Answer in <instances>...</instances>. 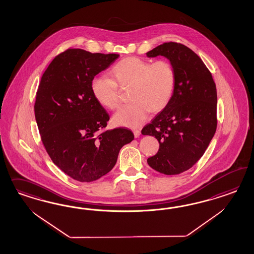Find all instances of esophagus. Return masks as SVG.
<instances>
[{
  "label": "esophagus",
  "mask_w": 254,
  "mask_h": 254,
  "mask_svg": "<svg viewBox=\"0 0 254 254\" xmlns=\"http://www.w3.org/2000/svg\"><path fill=\"white\" fill-rule=\"evenodd\" d=\"M133 133H134V137H135V138H138L139 135H140V130L136 129V130L133 131Z\"/></svg>",
  "instance_id": "esophagus-1"
}]
</instances>
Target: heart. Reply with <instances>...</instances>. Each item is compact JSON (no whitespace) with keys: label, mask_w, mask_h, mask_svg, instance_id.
<instances>
[{"label":"heart","mask_w":254,"mask_h":254,"mask_svg":"<svg viewBox=\"0 0 254 254\" xmlns=\"http://www.w3.org/2000/svg\"><path fill=\"white\" fill-rule=\"evenodd\" d=\"M113 79L94 77L91 92L100 105L109 109L119 106L118 85L130 87L129 104L120 108L113 120L117 126L138 127L146 120L149 111L159 112L167 106L176 84V73L168 61H148L129 57L117 62L111 69Z\"/></svg>","instance_id":"heart-1"}]
</instances>
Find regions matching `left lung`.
<instances>
[{
    "label": "left lung",
    "mask_w": 254,
    "mask_h": 254,
    "mask_svg": "<svg viewBox=\"0 0 254 254\" xmlns=\"http://www.w3.org/2000/svg\"><path fill=\"white\" fill-rule=\"evenodd\" d=\"M146 56L166 58L176 73L169 103L141 130L142 135L154 136L159 142L157 154L147 163L160 173L176 175L199 160L215 134V83L202 60L184 45L165 43Z\"/></svg>",
    "instance_id": "1"
}]
</instances>
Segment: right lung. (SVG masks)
<instances>
[{
    "mask_svg": "<svg viewBox=\"0 0 254 254\" xmlns=\"http://www.w3.org/2000/svg\"><path fill=\"white\" fill-rule=\"evenodd\" d=\"M118 57L68 49L49 64L39 85L34 114L44 146L57 167L81 183L107 174L120 149L134 139L123 127L100 132L110 117L90 87Z\"/></svg>",
    "mask_w": 254,
    "mask_h": 254,
    "instance_id": "1",
    "label": "right lung"
}]
</instances>
